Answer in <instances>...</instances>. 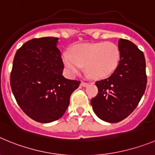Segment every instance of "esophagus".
<instances>
[{"label":"esophagus","mask_w":155,"mask_h":155,"mask_svg":"<svg viewBox=\"0 0 155 155\" xmlns=\"http://www.w3.org/2000/svg\"><path fill=\"white\" fill-rule=\"evenodd\" d=\"M88 84V83H87V82H84V81H82L81 83V85L83 86V87H86V86Z\"/></svg>","instance_id":"obj_1"}]
</instances>
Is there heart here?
I'll return each instance as SVG.
<instances>
[{
    "mask_svg": "<svg viewBox=\"0 0 155 155\" xmlns=\"http://www.w3.org/2000/svg\"><path fill=\"white\" fill-rule=\"evenodd\" d=\"M62 60L71 74L78 73L84 67L86 73L94 79L109 76L117 68L120 60V49L111 42L81 43L64 51Z\"/></svg>",
    "mask_w": 155,
    "mask_h": 155,
    "instance_id": "1",
    "label": "heart"
}]
</instances>
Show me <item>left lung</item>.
Here are the masks:
<instances>
[{"label":"left lung","instance_id":"1","mask_svg":"<svg viewBox=\"0 0 155 155\" xmlns=\"http://www.w3.org/2000/svg\"><path fill=\"white\" fill-rule=\"evenodd\" d=\"M120 60L108 78L95 82L98 93L91 100L94 113L108 123H118L136 109L147 85L143 52L127 39L118 42Z\"/></svg>","mask_w":155,"mask_h":155}]
</instances>
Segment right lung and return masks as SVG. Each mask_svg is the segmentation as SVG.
I'll return each mask as SVG.
<instances>
[{"instance_id": "1", "label": "right lung", "mask_w": 155, "mask_h": 155, "mask_svg": "<svg viewBox=\"0 0 155 155\" xmlns=\"http://www.w3.org/2000/svg\"><path fill=\"white\" fill-rule=\"evenodd\" d=\"M58 39L42 37L25 42L16 52L11 73V87L20 108L42 124L62 117L71 94L81 84L63 76Z\"/></svg>"}]
</instances>
